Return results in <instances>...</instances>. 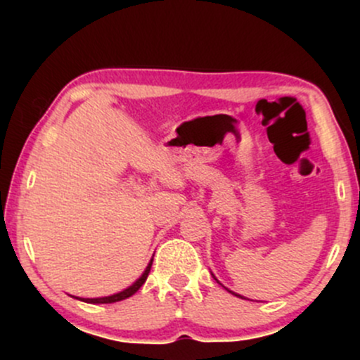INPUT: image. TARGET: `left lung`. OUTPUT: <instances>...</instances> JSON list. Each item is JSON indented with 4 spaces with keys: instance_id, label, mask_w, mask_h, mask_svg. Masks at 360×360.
Instances as JSON below:
<instances>
[{
    "instance_id": "1",
    "label": "left lung",
    "mask_w": 360,
    "mask_h": 360,
    "mask_svg": "<svg viewBox=\"0 0 360 360\" xmlns=\"http://www.w3.org/2000/svg\"><path fill=\"white\" fill-rule=\"evenodd\" d=\"M212 276H213V274H212ZM213 278H214V276H213ZM214 281H217V283H218V284H221V283H220V281H218L217 278H214ZM223 288H225V286H223ZM225 289H226V288H225ZM229 291H230V289H229ZM230 292H232V295H235V296H238V298H242V296H240V295H237V292H233V291H230Z\"/></svg>"
}]
</instances>
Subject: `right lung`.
<instances>
[{"mask_svg": "<svg viewBox=\"0 0 360 360\" xmlns=\"http://www.w3.org/2000/svg\"><path fill=\"white\" fill-rule=\"evenodd\" d=\"M152 260H154V259H150V262H148L146 271L142 272V276H140V278L135 281L131 286H128L127 289H123V291L117 292V295L103 296V298H76V300H81V301H84V303H91V304H105V303H117V301L130 298V296L135 295V292H137L139 289L142 288V284L147 281V276H148V272H150V267H152Z\"/></svg>", "mask_w": 360, "mask_h": 360, "instance_id": "1", "label": "right lung"}]
</instances>
